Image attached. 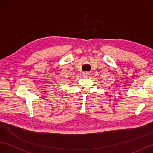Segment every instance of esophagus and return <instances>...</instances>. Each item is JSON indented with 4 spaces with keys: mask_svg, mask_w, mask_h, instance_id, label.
<instances>
[{
    "mask_svg": "<svg viewBox=\"0 0 153 153\" xmlns=\"http://www.w3.org/2000/svg\"><path fill=\"white\" fill-rule=\"evenodd\" d=\"M89 75V73L87 72V71H84V72L83 73V76L84 77H88Z\"/></svg>",
    "mask_w": 153,
    "mask_h": 153,
    "instance_id": "esophagus-1",
    "label": "esophagus"
}]
</instances>
